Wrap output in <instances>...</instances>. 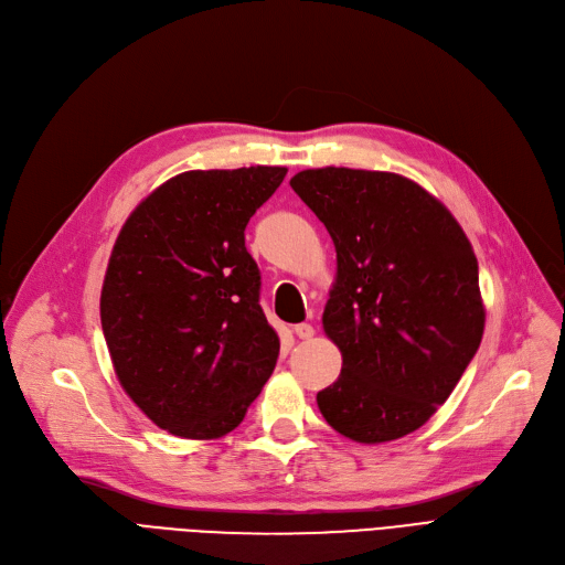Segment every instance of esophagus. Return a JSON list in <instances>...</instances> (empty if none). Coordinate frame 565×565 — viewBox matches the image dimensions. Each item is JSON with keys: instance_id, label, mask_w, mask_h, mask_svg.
<instances>
[{"instance_id": "esophagus-1", "label": "esophagus", "mask_w": 565, "mask_h": 565, "mask_svg": "<svg viewBox=\"0 0 565 565\" xmlns=\"http://www.w3.org/2000/svg\"><path fill=\"white\" fill-rule=\"evenodd\" d=\"M292 332L295 334H298V339H311L313 337V328H311V324L309 322H300V324H295V328H292Z\"/></svg>"}]
</instances>
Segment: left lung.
<instances>
[{"label": "left lung", "instance_id": "obj_1", "mask_svg": "<svg viewBox=\"0 0 565 565\" xmlns=\"http://www.w3.org/2000/svg\"><path fill=\"white\" fill-rule=\"evenodd\" d=\"M337 247L322 328L341 350L324 422L377 444L422 428L483 337L479 260L454 215L409 178L345 167L290 178Z\"/></svg>", "mask_w": 565, "mask_h": 565}]
</instances>
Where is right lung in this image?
Returning a JSON list of instances; mask_svg holds the SVG:
<instances>
[{
    "label": "right lung",
    "mask_w": 565,
    "mask_h": 565,
    "mask_svg": "<svg viewBox=\"0 0 565 565\" xmlns=\"http://www.w3.org/2000/svg\"><path fill=\"white\" fill-rule=\"evenodd\" d=\"M286 171H185L146 196L116 237L103 334L126 394L171 435L231 433L275 371L279 337L258 305L245 228Z\"/></svg>",
    "instance_id": "1"
}]
</instances>
